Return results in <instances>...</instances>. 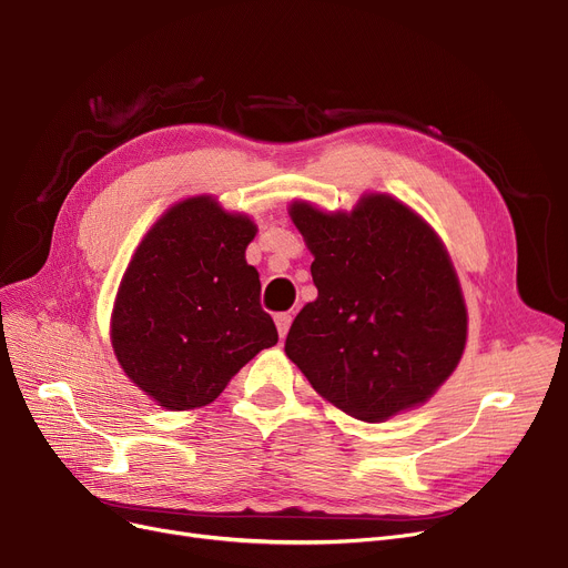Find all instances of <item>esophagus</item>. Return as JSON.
Wrapping results in <instances>:
<instances>
[{
  "label": "esophagus",
  "mask_w": 568,
  "mask_h": 568,
  "mask_svg": "<svg viewBox=\"0 0 568 568\" xmlns=\"http://www.w3.org/2000/svg\"><path fill=\"white\" fill-rule=\"evenodd\" d=\"M290 324H292V315H290V313H278V315H276V326H278V336H281V338L287 336Z\"/></svg>",
  "instance_id": "1"
}]
</instances>
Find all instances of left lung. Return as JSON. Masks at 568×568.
Here are the masks:
<instances>
[{"label": "left lung", "mask_w": 568, "mask_h": 568, "mask_svg": "<svg viewBox=\"0 0 568 568\" xmlns=\"http://www.w3.org/2000/svg\"><path fill=\"white\" fill-rule=\"evenodd\" d=\"M313 253L317 300L294 317L285 354L313 389L362 422L426 403L465 349L467 308L435 230L392 195L349 214L290 206Z\"/></svg>", "instance_id": "obj_1"}]
</instances>
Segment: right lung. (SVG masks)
<instances>
[{"label": "right lung", "instance_id": "add662e5", "mask_svg": "<svg viewBox=\"0 0 568 568\" xmlns=\"http://www.w3.org/2000/svg\"><path fill=\"white\" fill-rule=\"evenodd\" d=\"M257 227L197 195L170 206L119 285L110 338L129 379L165 409L221 396L253 356L278 343L246 262Z\"/></svg>", "mask_w": 568, "mask_h": 568}]
</instances>
